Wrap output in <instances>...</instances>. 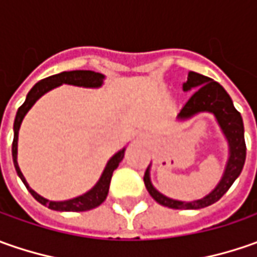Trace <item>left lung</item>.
I'll use <instances>...</instances> for the list:
<instances>
[{
	"instance_id": "left-lung-1",
	"label": "left lung",
	"mask_w": 257,
	"mask_h": 257,
	"mask_svg": "<svg viewBox=\"0 0 257 257\" xmlns=\"http://www.w3.org/2000/svg\"><path fill=\"white\" fill-rule=\"evenodd\" d=\"M194 90L196 91L192 97L187 100V103L183 105V108L179 113V118H190L192 115L203 111H209L216 115V120L220 125L222 132L227 139L229 143V162L226 166V170L223 174L220 183L216 186V189L206 197L194 202H180V200H173L159 193L153 187L149 176V169L144 173V184L147 192L154 200L166 207L172 209H203L207 207L213 203H216L224 193L230 189L233 182L239 177L242 173L244 160H246V143H244V127H243V120L240 113L234 108L232 98L222 85L212 78L206 75L189 71L187 81L183 84V90Z\"/></svg>"
}]
</instances>
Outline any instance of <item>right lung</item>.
Masks as SVG:
<instances>
[{
	"mask_svg": "<svg viewBox=\"0 0 257 257\" xmlns=\"http://www.w3.org/2000/svg\"><path fill=\"white\" fill-rule=\"evenodd\" d=\"M104 75L100 73H95V71H90V70H75V71H63L60 74L51 75V77H47L44 80L38 81L37 84L30 90V93L27 94V98L23 103V105L18 108L17 115H15L14 121V140H13V160H14L15 170L17 174L21 177V180L24 182L25 187L28 189V192L33 194L37 202H40L41 204L47 206L48 209L51 210H58V212H85V210H91L94 207L100 206L101 203L105 200L107 197V193H108V187H110V182H111V176L113 172L117 169L118 163L123 160L124 157V149L120 150L118 153H115L108 160V163L104 169L103 174L100 177V180L97 182V184L94 186L90 192H87L83 196H78L75 199L71 200H65V202H51V200H47L44 197H41L40 194L37 193L28 186V183L25 182L24 176L18 167L17 163V142H18V130H20V125L21 121L24 118V115L28 113V110L34 105V103L47 91L53 90L55 87L61 84H73V85H80V87H100L103 84Z\"/></svg>",
	"mask_w": 257,
	"mask_h": 257,
	"instance_id": "right-lung-1",
	"label": "right lung"
}]
</instances>
